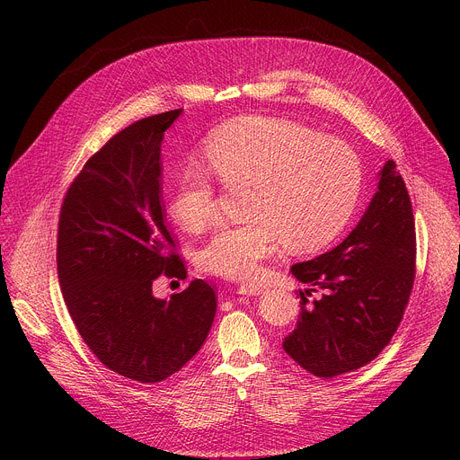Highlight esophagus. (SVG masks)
<instances>
[{"label": "esophagus", "instance_id": "34e87169", "mask_svg": "<svg viewBox=\"0 0 460 460\" xmlns=\"http://www.w3.org/2000/svg\"><path fill=\"white\" fill-rule=\"evenodd\" d=\"M264 291H266V288L260 286V284H242V286L238 288V293H240V295H249V296L261 295Z\"/></svg>", "mask_w": 460, "mask_h": 460}]
</instances>
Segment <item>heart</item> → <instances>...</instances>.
I'll use <instances>...</instances> for the list:
<instances>
[{
    "instance_id": "heart-1",
    "label": "heart",
    "mask_w": 460,
    "mask_h": 460,
    "mask_svg": "<svg viewBox=\"0 0 460 460\" xmlns=\"http://www.w3.org/2000/svg\"><path fill=\"white\" fill-rule=\"evenodd\" d=\"M206 158L178 172L171 215L189 233H202L220 217L215 176L245 187L243 224L222 227L200 251L202 271L252 280L280 242L295 252L332 243L351 220L364 172L357 153L304 125L264 116L224 123L206 142Z\"/></svg>"
}]
</instances>
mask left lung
<instances>
[{"label": "left lung", "instance_id": "1", "mask_svg": "<svg viewBox=\"0 0 460 460\" xmlns=\"http://www.w3.org/2000/svg\"><path fill=\"white\" fill-rule=\"evenodd\" d=\"M417 234L410 194L397 165L380 171L378 190L349 236L291 273L300 314L284 351L314 376L355 371L389 344L415 282Z\"/></svg>", "mask_w": 460, "mask_h": 460}]
</instances>
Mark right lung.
I'll use <instances>...</instances> for the list:
<instances>
[{
    "label": "right lung",
    "mask_w": 460,
    "mask_h": 460,
    "mask_svg": "<svg viewBox=\"0 0 460 460\" xmlns=\"http://www.w3.org/2000/svg\"><path fill=\"white\" fill-rule=\"evenodd\" d=\"M181 109L125 127L94 153L65 192L56 264L61 295L93 355L111 371L156 384L206 342L217 313L196 279L160 300V277H187L162 204V140Z\"/></svg>",
    "instance_id": "obj_1"
}]
</instances>
